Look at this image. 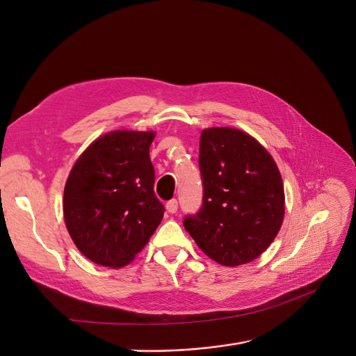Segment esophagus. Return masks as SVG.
<instances>
[{"label":"esophagus","instance_id":"34e87169","mask_svg":"<svg viewBox=\"0 0 356 356\" xmlns=\"http://www.w3.org/2000/svg\"><path fill=\"white\" fill-rule=\"evenodd\" d=\"M166 209H168V212H169V213H175V212H177V209H178V202H177L175 199L169 200V202L166 203Z\"/></svg>","mask_w":356,"mask_h":356}]
</instances>
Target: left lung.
I'll list each match as a JSON object with an SVG mask.
<instances>
[{"instance_id":"1","label":"left lung","mask_w":356,"mask_h":356,"mask_svg":"<svg viewBox=\"0 0 356 356\" xmlns=\"http://www.w3.org/2000/svg\"><path fill=\"white\" fill-rule=\"evenodd\" d=\"M199 152L203 204L184 227L218 264L251 263L284 221V181L276 161L254 136L234 127L203 129Z\"/></svg>"}]
</instances>
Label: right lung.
<instances>
[{"instance_id": "add662e5", "label": "right lung", "mask_w": 356, "mask_h": 356, "mask_svg": "<svg viewBox=\"0 0 356 356\" xmlns=\"http://www.w3.org/2000/svg\"><path fill=\"white\" fill-rule=\"evenodd\" d=\"M154 138V131L117 129L75 160L63 190V220L74 245L95 264L132 263L163 220L149 160Z\"/></svg>"}]
</instances>
